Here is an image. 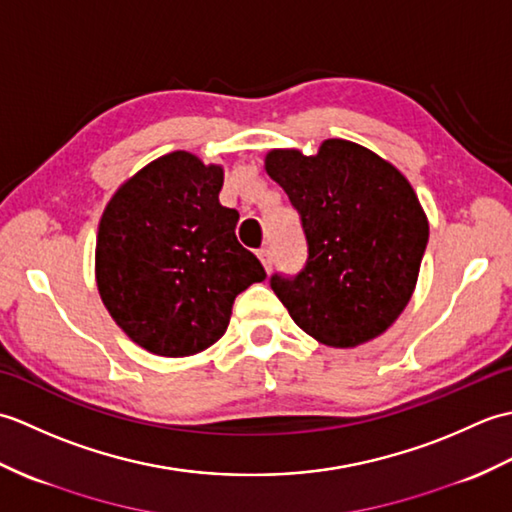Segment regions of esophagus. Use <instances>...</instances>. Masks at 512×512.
Returning <instances> with one entry per match:
<instances>
[{
  "mask_svg": "<svg viewBox=\"0 0 512 512\" xmlns=\"http://www.w3.org/2000/svg\"><path fill=\"white\" fill-rule=\"evenodd\" d=\"M257 257H259V262H262V266L266 268V273H268L270 266H273V255H270V250L268 248H259L257 250Z\"/></svg>",
  "mask_w": 512,
  "mask_h": 512,
  "instance_id": "obj_1",
  "label": "esophagus"
}]
</instances>
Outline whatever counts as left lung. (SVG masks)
I'll return each instance as SVG.
<instances>
[{
    "instance_id": "obj_1",
    "label": "left lung",
    "mask_w": 512,
    "mask_h": 512,
    "mask_svg": "<svg viewBox=\"0 0 512 512\" xmlns=\"http://www.w3.org/2000/svg\"><path fill=\"white\" fill-rule=\"evenodd\" d=\"M266 173L295 206L308 259L270 288L292 321L323 345L356 347L383 334L416 288L429 222L409 180L350 140L266 154Z\"/></svg>"
}]
</instances>
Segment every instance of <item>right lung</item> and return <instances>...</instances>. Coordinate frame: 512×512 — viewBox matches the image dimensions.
I'll return each instance as SVG.
<instances>
[{
    "instance_id": "obj_1",
    "label": "right lung",
    "mask_w": 512,
    "mask_h": 512,
    "mask_svg": "<svg viewBox=\"0 0 512 512\" xmlns=\"http://www.w3.org/2000/svg\"><path fill=\"white\" fill-rule=\"evenodd\" d=\"M224 169L171 151L107 202L96 237V286L118 328L158 356L211 347L233 301L266 279L235 237L239 213L220 204Z\"/></svg>"
}]
</instances>
